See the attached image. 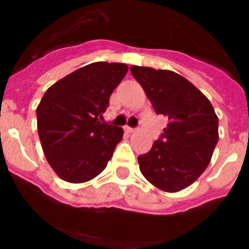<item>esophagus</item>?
Returning <instances> with one entry per match:
<instances>
[{"mask_svg": "<svg viewBox=\"0 0 249 249\" xmlns=\"http://www.w3.org/2000/svg\"><path fill=\"white\" fill-rule=\"evenodd\" d=\"M124 129H126V131L128 132V133H133V132L136 131V128H133V127H128V126L124 127Z\"/></svg>", "mask_w": 249, "mask_h": 249, "instance_id": "obj_1", "label": "esophagus"}]
</instances>
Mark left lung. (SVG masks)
<instances>
[{
    "mask_svg": "<svg viewBox=\"0 0 249 249\" xmlns=\"http://www.w3.org/2000/svg\"><path fill=\"white\" fill-rule=\"evenodd\" d=\"M129 70L156 113L168 117L152 148L138 156L141 172L160 190H184L204 172L218 142V118L213 106L176 72L140 66Z\"/></svg>",
    "mask_w": 249,
    "mask_h": 249,
    "instance_id": "1",
    "label": "left lung"
}]
</instances>
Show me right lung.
I'll return each mask as SVG.
<instances>
[{
	"mask_svg": "<svg viewBox=\"0 0 249 249\" xmlns=\"http://www.w3.org/2000/svg\"><path fill=\"white\" fill-rule=\"evenodd\" d=\"M127 71L124 63L94 62L63 77L43 94L37 107L39 140L50 166L65 181H89L111 160L123 129L100 121Z\"/></svg>",
	"mask_w": 249,
	"mask_h": 249,
	"instance_id": "obj_1",
	"label": "right lung"
}]
</instances>
